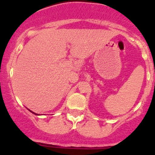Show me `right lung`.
<instances>
[{
    "mask_svg": "<svg viewBox=\"0 0 155 155\" xmlns=\"http://www.w3.org/2000/svg\"><path fill=\"white\" fill-rule=\"evenodd\" d=\"M28 110H29V109H28ZM29 111H30V112H31V113H33V114H35V115H37V116H39V114H37V113H33V112H31V110H29Z\"/></svg>",
    "mask_w": 155,
    "mask_h": 155,
    "instance_id": "obj_1",
    "label": "right lung"
}]
</instances>
